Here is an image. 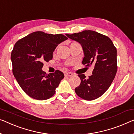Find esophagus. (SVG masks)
<instances>
[{
  "instance_id": "esophagus-1",
  "label": "esophagus",
  "mask_w": 134,
  "mask_h": 134,
  "mask_svg": "<svg viewBox=\"0 0 134 134\" xmlns=\"http://www.w3.org/2000/svg\"><path fill=\"white\" fill-rule=\"evenodd\" d=\"M73 74L71 72H67V73H65V76H73Z\"/></svg>"
}]
</instances>
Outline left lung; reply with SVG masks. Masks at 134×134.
<instances>
[{
	"mask_svg": "<svg viewBox=\"0 0 134 134\" xmlns=\"http://www.w3.org/2000/svg\"><path fill=\"white\" fill-rule=\"evenodd\" d=\"M66 35L82 45L84 53L82 64L94 65L93 75L88 78L83 74L78 75L81 83L75 92L86 100L96 99L109 88L116 75V47L108 37L90 30Z\"/></svg>",
	"mask_w": 134,
	"mask_h": 134,
	"instance_id": "1",
	"label": "left lung"
}]
</instances>
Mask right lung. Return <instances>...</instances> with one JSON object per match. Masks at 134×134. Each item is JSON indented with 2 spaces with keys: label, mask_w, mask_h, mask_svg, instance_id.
I'll use <instances>...</instances> for the list:
<instances>
[{
  "label": "right lung",
  "mask_w": 134,
  "mask_h": 134,
  "mask_svg": "<svg viewBox=\"0 0 134 134\" xmlns=\"http://www.w3.org/2000/svg\"><path fill=\"white\" fill-rule=\"evenodd\" d=\"M68 39L63 34L37 31L20 39L12 51L13 73L25 93L32 98L43 100L52 97L64 75L57 70L46 74L43 62L53 58L57 46Z\"/></svg>",
  "instance_id": "add662e5"
}]
</instances>
